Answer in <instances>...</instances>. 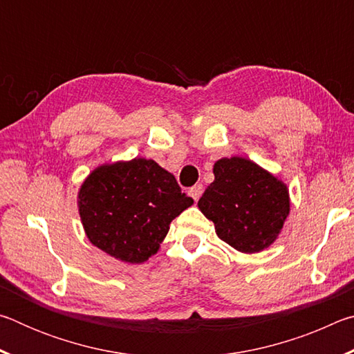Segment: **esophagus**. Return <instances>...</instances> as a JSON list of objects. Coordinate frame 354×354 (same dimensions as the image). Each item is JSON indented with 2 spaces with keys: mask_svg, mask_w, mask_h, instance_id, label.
I'll return each instance as SVG.
<instances>
[{
  "mask_svg": "<svg viewBox=\"0 0 354 354\" xmlns=\"http://www.w3.org/2000/svg\"><path fill=\"white\" fill-rule=\"evenodd\" d=\"M189 194H190L192 198H194V201H195V203L198 201V200H200V196H201V194H203V184H195L194 187H190Z\"/></svg>",
  "mask_w": 354,
  "mask_h": 354,
  "instance_id": "obj_1",
  "label": "esophagus"
}]
</instances>
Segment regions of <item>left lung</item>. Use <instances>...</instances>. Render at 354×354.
Instances as JSON below:
<instances>
[{
	"instance_id": "8db88e82",
	"label": "left lung",
	"mask_w": 354,
	"mask_h": 354,
	"mask_svg": "<svg viewBox=\"0 0 354 354\" xmlns=\"http://www.w3.org/2000/svg\"><path fill=\"white\" fill-rule=\"evenodd\" d=\"M214 183L198 201L221 241L242 253H259L277 241L290 211L287 185L245 158L214 164Z\"/></svg>"
}]
</instances>
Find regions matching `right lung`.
<instances>
[{
  "label": "right lung",
  "instance_id": "obj_1",
  "mask_svg": "<svg viewBox=\"0 0 354 354\" xmlns=\"http://www.w3.org/2000/svg\"><path fill=\"white\" fill-rule=\"evenodd\" d=\"M192 205L171 173L143 158L100 165L77 194L88 241L128 263L158 253L171 220Z\"/></svg>",
  "mask_w": 354,
  "mask_h": 354
}]
</instances>
